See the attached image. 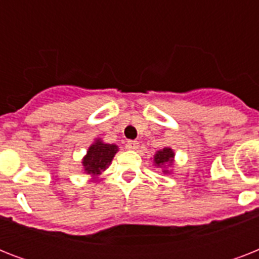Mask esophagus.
<instances>
[{
    "label": "esophagus",
    "mask_w": 259,
    "mask_h": 259,
    "mask_svg": "<svg viewBox=\"0 0 259 259\" xmlns=\"http://www.w3.org/2000/svg\"><path fill=\"white\" fill-rule=\"evenodd\" d=\"M126 149H130V150H136L138 149V142L137 141H127L126 142Z\"/></svg>",
    "instance_id": "34e87169"
}]
</instances>
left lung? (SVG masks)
<instances>
[{
	"mask_svg": "<svg viewBox=\"0 0 259 259\" xmlns=\"http://www.w3.org/2000/svg\"><path fill=\"white\" fill-rule=\"evenodd\" d=\"M173 157H175V153L170 148H164L162 150H158L156 156H154V162L157 166H166V164L169 162L172 164ZM164 173H168V170H164Z\"/></svg>",
	"mask_w": 259,
	"mask_h": 259,
	"instance_id": "8db88e82",
	"label": "left lung"
}]
</instances>
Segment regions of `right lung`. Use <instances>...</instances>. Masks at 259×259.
<instances>
[{
	"label": "right lung",
	"instance_id": "obj_1",
	"mask_svg": "<svg viewBox=\"0 0 259 259\" xmlns=\"http://www.w3.org/2000/svg\"><path fill=\"white\" fill-rule=\"evenodd\" d=\"M118 152V146L113 144H105L101 140H97L87 150V154L83 158L84 172L98 176L102 170H105L110 165L114 154Z\"/></svg>",
	"mask_w": 259,
	"mask_h": 259
}]
</instances>
